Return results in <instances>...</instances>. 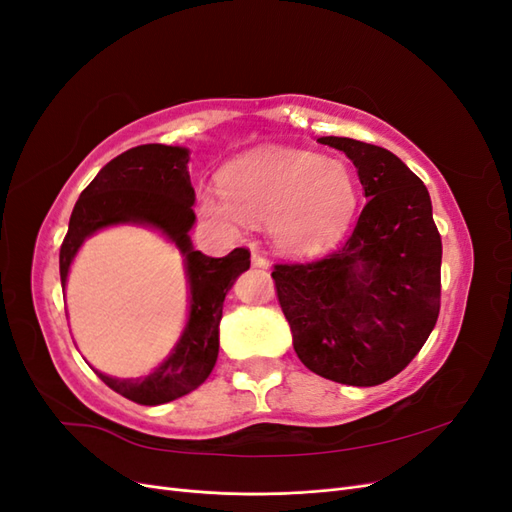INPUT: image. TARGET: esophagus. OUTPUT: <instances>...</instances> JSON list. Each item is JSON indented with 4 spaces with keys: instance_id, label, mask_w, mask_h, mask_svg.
Here are the masks:
<instances>
[{
    "instance_id": "34e87169",
    "label": "esophagus",
    "mask_w": 512,
    "mask_h": 512,
    "mask_svg": "<svg viewBox=\"0 0 512 512\" xmlns=\"http://www.w3.org/2000/svg\"><path fill=\"white\" fill-rule=\"evenodd\" d=\"M252 265H254V267H260V269H267V267H269V262H267V258L262 256V254L252 252Z\"/></svg>"
}]
</instances>
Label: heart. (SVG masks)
<instances>
[{
	"label": "heart",
	"instance_id": "heart-1",
	"mask_svg": "<svg viewBox=\"0 0 512 512\" xmlns=\"http://www.w3.org/2000/svg\"><path fill=\"white\" fill-rule=\"evenodd\" d=\"M222 194H205L200 207L211 222L239 230L267 222L271 241L288 254H312L333 243L359 203L350 168L299 149H269L230 166Z\"/></svg>",
	"mask_w": 512,
	"mask_h": 512
}]
</instances>
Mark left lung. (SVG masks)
<instances>
[{
    "mask_svg": "<svg viewBox=\"0 0 512 512\" xmlns=\"http://www.w3.org/2000/svg\"><path fill=\"white\" fill-rule=\"evenodd\" d=\"M318 143L346 153L369 200L337 250L277 262L271 277L301 363L376 386L406 369L436 327L442 239L427 188L395 153L339 136Z\"/></svg>",
    "mask_w": 512,
    "mask_h": 512,
    "instance_id": "left-lung-1",
    "label": "left lung"
}]
</instances>
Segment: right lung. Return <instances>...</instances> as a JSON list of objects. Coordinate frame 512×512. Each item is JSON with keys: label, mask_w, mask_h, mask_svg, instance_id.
<instances>
[{"label": "right lung", "mask_w": 512, "mask_h": 512, "mask_svg": "<svg viewBox=\"0 0 512 512\" xmlns=\"http://www.w3.org/2000/svg\"><path fill=\"white\" fill-rule=\"evenodd\" d=\"M188 149L168 145H141L108 162L81 192L72 209L70 226L59 250L61 286L66 288L70 262L85 237L98 228L138 222L164 230L185 256L192 292L190 322L173 354L153 371L136 380H100L115 393L141 406H160L188 395L203 384L218 361V327L226 292L250 269V250L235 247L224 258H211L192 247L188 230L194 215V188L188 170Z\"/></svg>", "instance_id": "add662e5"}]
</instances>
